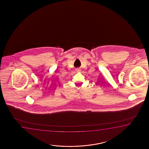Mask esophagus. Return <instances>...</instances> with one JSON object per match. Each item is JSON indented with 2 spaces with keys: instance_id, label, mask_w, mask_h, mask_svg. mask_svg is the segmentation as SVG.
Listing matches in <instances>:
<instances>
[{
  "instance_id": "1",
  "label": "esophagus",
  "mask_w": 149,
  "mask_h": 149,
  "mask_svg": "<svg viewBox=\"0 0 149 149\" xmlns=\"http://www.w3.org/2000/svg\"><path fill=\"white\" fill-rule=\"evenodd\" d=\"M76 71L77 72H79L81 71V70L79 69H76Z\"/></svg>"
}]
</instances>
